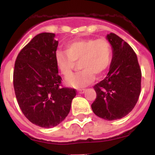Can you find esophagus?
Masks as SVG:
<instances>
[{
    "label": "esophagus",
    "mask_w": 155,
    "mask_h": 155,
    "mask_svg": "<svg viewBox=\"0 0 155 155\" xmlns=\"http://www.w3.org/2000/svg\"><path fill=\"white\" fill-rule=\"evenodd\" d=\"M84 91H85V90L84 89H78V92L80 93V94H83Z\"/></svg>",
    "instance_id": "esophagus-1"
}]
</instances>
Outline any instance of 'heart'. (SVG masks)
Here are the masks:
<instances>
[{"label": "heart", "instance_id": "b5f03b06", "mask_svg": "<svg viewBox=\"0 0 155 155\" xmlns=\"http://www.w3.org/2000/svg\"><path fill=\"white\" fill-rule=\"evenodd\" d=\"M112 59V45L105 38L70 41L65 45V51L59 50L55 53L56 64L64 78L72 74L75 62L79 61V68L81 70L67 80L69 85L78 88L90 84L94 74H103L109 68Z\"/></svg>", "mask_w": 155, "mask_h": 155}]
</instances>
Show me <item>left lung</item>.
<instances>
[{
	"mask_svg": "<svg viewBox=\"0 0 155 155\" xmlns=\"http://www.w3.org/2000/svg\"><path fill=\"white\" fill-rule=\"evenodd\" d=\"M113 47V59L107 76L94 86L96 98L94 113L106 120H119L130 113L141 89V71L131 46L114 33L107 35Z\"/></svg>",
	"mask_w": 155,
	"mask_h": 155,
	"instance_id": "1",
	"label": "left lung"
}]
</instances>
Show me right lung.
<instances>
[{"instance_id":"add662e5","label":"right lung","mask_w":155,"mask_h":155,"mask_svg":"<svg viewBox=\"0 0 155 155\" xmlns=\"http://www.w3.org/2000/svg\"><path fill=\"white\" fill-rule=\"evenodd\" d=\"M55 34L35 35L18 53L13 73L18 103L31 123L44 128L56 127L67 117L76 89L63 87L55 61Z\"/></svg>"}]
</instances>
